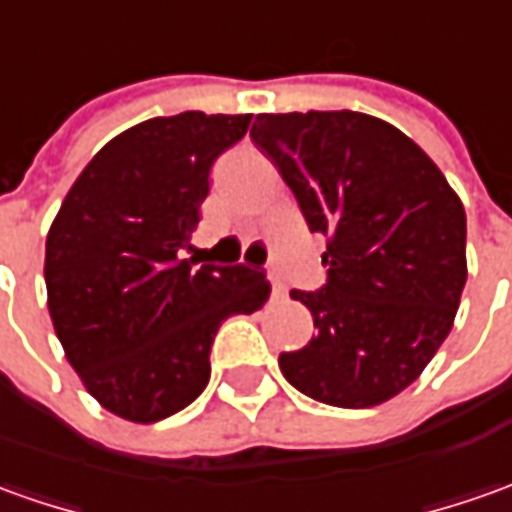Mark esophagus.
Returning a JSON list of instances; mask_svg holds the SVG:
<instances>
[{
    "label": "esophagus",
    "instance_id": "esophagus-1",
    "mask_svg": "<svg viewBox=\"0 0 512 512\" xmlns=\"http://www.w3.org/2000/svg\"><path fill=\"white\" fill-rule=\"evenodd\" d=\"M271 297H277V300H283L285 297V283L277 277V274H271Z\"/></svg>",
    "mask_w": 512,
    "mask_h": 512
}]
</instances>
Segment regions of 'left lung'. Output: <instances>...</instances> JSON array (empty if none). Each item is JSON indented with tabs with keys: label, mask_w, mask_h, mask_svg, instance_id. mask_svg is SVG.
Here are the masks:
<instances>
[{
	"label": "left lung",
	"mask_w": 512,
	"mask_h": 512,
	"mask_svg": "<svg viewBox=\"0 0 512 512\" xmlns=\"http://www.w3.org/2000/svg\"><path fill=\"white\" fill-rule=\"evenodd\" d=\"M249 134L308 229L330 238L325 285L291 291L316 336L280 353L285 381L342 409L395 398L446 342L460 308V198L412 139L361 111L257 114Z\"/></svg>",
	"instance_id": "left-lung-1"
}]
</instances>
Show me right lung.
I'll use <instances>...</instances> for the list:
<instances>
[{
	"label": "right lung",
	"mask_w": 512,
	"mask_h": 512,
	"mask_svg": "<svg viewBox=\"0 0 512 512\" xmlns=\"http://www.w3.org/2000/svg\"><path fill=\"white\" fill-rule=\"evenodd\" d=\"M249 123L182 111L134 125L97 151L52 221V325L89 395L125 420L156 423L196 401L221 322L269 297L263 271L182 260L212 162Z\"/></svg>",
	"instance_id": "obj_1"
}]
</instances>
